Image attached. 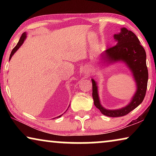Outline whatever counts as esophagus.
<instances>
[{"label": "esophagus", "mask_w": 156, "mask_h": 156, "mask_svg": "<svg viewBox=\"0 0 156 156\" xmlns=\"http://www.w3.org/2000/svg\"><path fill=\"white\" fill-rule=\"evenodd\" d=\"M83 72H84V74H89V72H90V69H89V67H84V69H83Z\"/></svg>", "instance_id": "1"}]
</instances>
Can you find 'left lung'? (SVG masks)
<instances>
[{
    "label": "left lung",
    "mask_w": 156,
    "mask_h": 156,
    "mask_svg": "<svg viewBox=\"0 0 156 156\" xmlns=\"http://www.w3.org/2000/svg\"><path fill=\"white\" fill-rule=\"evenodd\" d=\"M114 37L117 43L102 53V59L108 64L123 62L131 70L136 83V91L130 103L119 109H106L101 106L98 94V87L94 80L92 81V97L94 104L102 114L110 117L125 116L139 106L146 96L148 84V72L146 66V54L140 45L138 38L133 32L122 27L121 32L115 34Z\"/></svg>",
    "instance_id": "1"
}]
</instances>
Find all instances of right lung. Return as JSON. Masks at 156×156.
<instances>
[{"label":"right lung","mask_w":156,"mask_h":156,"mask_svg":"<svg viewBox=\"0 0 156 156\" xmlns=\"http://www.w3.org/2000/svg\"><path fill=\"white\" fill-rule=\"evenodd\" d=\"M26 36H27V35H26V33H23V35H22V36H21L20 37V40H19V41H18V44H17V45L15 47V48L12 49V52H11V53H10V58H9V60L10 59H11V57H12V55H14V53L16 52L17 50H18L19 49V48H20V47L23 44V42L25 41V38H26ZM61 116H58V117H60Z\"/></svg>","instance_id":"obj_1"}]
</instances>
